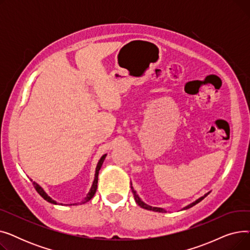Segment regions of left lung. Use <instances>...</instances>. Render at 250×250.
Here are the masks:
<instances>
[{"instance_id": "obj_1", "label": "left lung", "mask_w": 250, "mask_h": 250, "mask_svg": "<svg viewBox=\"0 0 250 250\" xmlns=\"http://www.w3.org/2000/svg\"><path fill=\"white\" fill-rule=\"evenodd\" d=\"M130 188H132V191H133V194H134V198H135V201H136V203L140 206V207H142L143 208H146V209H150V211H154V212H160V213H166V211L165 209H163V208H156V207H151V206H148V205H146L145 203L144 202H142V200L139 198L138 196V194H137V192H136V190L133 188V187H130ZM209 192H208V193H206L204 196H202V198H200L199 200H196L194 203H192V204H190V205H188V207H186V208H183V209H187V208H191V207H193L194 205H196V204H199L201 201H203L206 196L208 194Z\"/></svg>"}]
</instances>
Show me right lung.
I'll list each match as a JSON object with an SVG mask.
<instances>
[{"mask_svg":"<svg viewBox=\"0 0 250 250\" xmlns=\"http://www.w3.org/2000/svg\"><path fill=\"white\" fill-rule=\"evenodd\" d=\"M105 157H106V154L103 155V156L101 157L99 162H98V164H97L96 172H95V178H94V181H93V186H92V188H91L89 193L87 194V196L85 198L84 202H82V204H85L86 202L90 201L92 198H93L95 192H96V189H97V182H98V173H99V170H100V168H101V166H102V164H103V161H104V159H105ZM31 181H32V180H31ZM32 183H33V187H34V188L36 189V191H37L39 194H41L45 201H47L48 203H51V204H55V205L57 204L54 200H51V199L49 198V196L45 193V191H44L41 187H39V186L37 185V183H35V182H32ZM73 205H75V204H73Z\"/></svg>","mask_w":250,"mask_h":250,"instance_id":"right-lung-1","label":"right lung"}]
</instances>
